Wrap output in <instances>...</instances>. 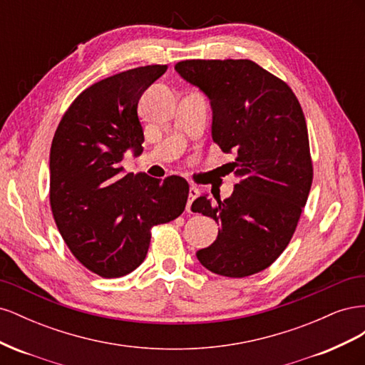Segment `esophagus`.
<instances>
[{
  "label": "esophagus",
  "instance_id": "34e87169",
  "mask_svg": "<svg viewBox=\"0 0 365 365\" xmlns=\"http://www.w3.org/2000/svg\"><path fill=\"white\" fill-rule=\"evenodd\" d=\"M197 196H200V189H196L195 185H190V189H189V201H187V212H189V213H192V204H193V201L196 200Z\"/></svg>",
  "mask_w": 365,
  "mask_h": 365
}]
</instances>
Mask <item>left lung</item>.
I'll use <instances>...</instances> for the list:
<instances>
[{"label":"left lung","mask_w":365,"mask_h":365,"mask_svg":"<svg viewBox=\"0 0 365 365\" xmlns=\"http://www.w3.org/2000/svg\"><path fill=\"white\" fill-rule=\"evenodd\" d=\"M208 96L213 141L235 150L239 182L227 200L197 197L192 210L222 227L196 251L208 271L240 279L267 269L291 242L311 192L314 168L306 118L284 81L248 59H190L175 65Z\"/></svg>","instance_id":"8db88e82"}]
</instances>
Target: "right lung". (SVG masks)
I'll use <instances>...</instances> for the list:
<instances>
[{
    "instance_id": "right-lung-1",
    "label": "right lung",
    "mask_w": 365,
    "mask_h": 365,
    "mask_svg": "<svg viewBox=\"0 0 365 365\" xmlns=\"http://www.w3.org/2000/svg\"><path fill=\"white\" fill-rule=\"evenodd\" d=\"M168 65L121 71L88 86L62 115L50 149V205L65 244L86 269L123 277L145 260L152 228L185 208L189 182L125 173L143 150L138 101Z\"/></svg>"
}]
</instances>
